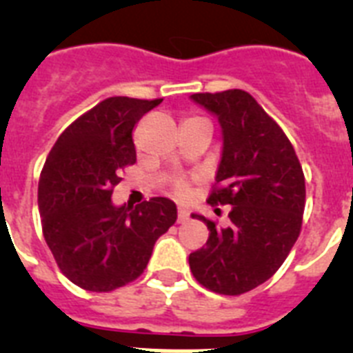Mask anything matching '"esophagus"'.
Instances as JSON below:
<instances>
[{"mask_svg": "<svg viewBox=\"0 0 353 353\" xmlns=\"http://www.w3.org/2000/svg\"><path fill=\"white\" fill-rule=\"evenodd\" d=\"M187 219H189V212H187L185 208H179V214H176V221H179V223H185Z\"/></svg>", "mask_w": 353, "mask_h": 353, "instance_id": "esophagus-1", "label": "esophagus"}]
</instances>
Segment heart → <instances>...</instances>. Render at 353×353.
<instances>
[{
	"label": "heart",
	"instance_id": "1",
	"mask_svg": "<svg viewBox=\"0 0 353 353\" xmlns=\"http://www.w3.org/2000/svg\"><path fill=\"white\" fill-rule=\"evenodd\" d=\"M194 118H198V117H194ZM171 187H173L174 194L182 198V196H185L187 191H189V182H187L185 179H176V180H173V185Z\"/></svg>",
	"mask_w": 353,
	"mask_h": 353
}]
</instances>
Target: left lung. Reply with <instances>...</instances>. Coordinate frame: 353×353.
I'll return each instance as SVG.
<instances>
[{
  "label": "left lung",
  "mask_w": 353,
  "mask_h": 353,
  "mask_svg": "<svg viewBox=\"0 0 353 353\" xmlns=\"http://www.w3.org/2000/svg\"><path fill=\"white\" fill-rule=\"evenodd\" d=\"M217 114L223 157L208 194L210 205H232L230 226L203 215L207 244L189 254L196 281L221 295H242L276 274L297 242L305 205L302 166L272 117L244 90L192 93Z\"/></svg>",
  "instance_id": "1"
}]
</instances>
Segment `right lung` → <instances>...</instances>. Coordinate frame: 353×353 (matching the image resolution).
Masks as SVG:
<instances>
[{
	"mask_svg": "<svg viewBox=\"0 0 353 353\" xmlns=\"http://www.w3.org/2000/svg\"><path fill=\"white\" fill-rule=\"evenodd\" d=\"M161 102L109 97L72 121L46 159L39 180L43 239L79 288L113 292L138 279L157 239L176 221L168 198L111 203L121 171L136 162L134 125Z\"/></svg>",
	"mask_w": 353,
	"mask_h": 353,
	"instance_id": "1",
	"label": "right lung"
}]
</instances>
